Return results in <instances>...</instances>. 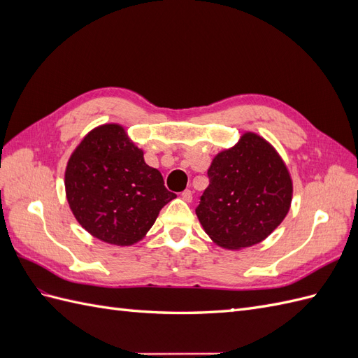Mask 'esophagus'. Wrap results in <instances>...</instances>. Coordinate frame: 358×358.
I'll return each mask as SVG.
<instances>
[{"label":"esophagus","instance_id":"esophagus-1","mask_svg":"<svg viewBox=\"0 0 358 358\" xmlns=\"http://www.w3.org/2000/svg\"><path fill=\"white\" fill-rule=\"evenodd\" d=\"M182 200H185L187 203H191L192 201V191H189V189H185L182 192Z\"/></svg>","mask_w":358,"mask_h":358}]
</instances>
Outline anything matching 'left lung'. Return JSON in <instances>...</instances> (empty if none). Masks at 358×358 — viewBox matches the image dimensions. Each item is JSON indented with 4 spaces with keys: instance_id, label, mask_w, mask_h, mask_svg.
Returning <instances> with one entry per match:
<instances>
[{
    "instance_id": "1",
    "label": "left lung",
    "mask_w": 358,
    "mask_h": 358,
    "mask_svg": "<svg viewBox=\"0 0 358 358\" xmlns=\"http://www.w3.org/2000/svg\"><path fill=\"white\" fill-rule=\"evenodd\" d=\"M209 187L196 209L212 242L230 251L254 246L284 221L292 200V179L278 150L246 131L234 146L216 154Z\"/></svg>"
}]
</instances>
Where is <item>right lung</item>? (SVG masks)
<instances>
[{
  "instance_id": "1",
  "label": "right lung",
  "mask_w": 358,
  "mask_h": 358,
  "mask_svg": "<svg viewBox=\"0 0 358 358\" xmlns=\"http://www.w3.org/2000/svg\"><path fill=\"white\" fill-rule=\"evenodd\" d=\"M64 183L74 218L115 246L142 241L159 210L176 197L119 124L99 125L83 137L70 155Z\"/></svg>"
}]
</instances>
